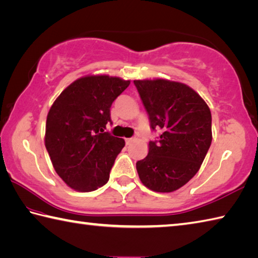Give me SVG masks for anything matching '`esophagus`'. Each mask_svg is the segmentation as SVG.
I'll return each instance as SVG.
<instances>
[{
  "mask_svg": "<svg viewBox=\"0 0 258 258\" xmlns=\"http://www.w3.org/2000/svg\"><path fill=\"white\" fill-rule=\"evenodd\" d=\"M133 142H134V138H127V139H125V144H127V145H130Z\"/></svg>",
  "mask_w": 258,
  "mask_h": 258,
  "instance_id": "esophagus-1",
  "label": "esophagus"
}]
</instances>
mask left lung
<instances>
[{
    "label": "left lung",
    "instance_id": "1",
    "mask_svg": "<svg viewBox=\"0 0 258 258\" xmlns=\"http://www.w3.org/2000/svg\"><path fill=\"white\" fill-rule=\"evenodd\" d=\"M150 128L160 136L136 164L139 178L155 192H173L200 169L212 142L211 112L191 87L164 79L136 80Z\"/></svg>",
    "mask_w": 258,
    "mask_h": 258
}]
</instances>
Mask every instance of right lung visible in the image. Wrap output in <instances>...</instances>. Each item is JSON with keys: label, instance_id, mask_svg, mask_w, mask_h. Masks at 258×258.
<instances>
[{"label": "right lung", "instance_id": "add662e5", "mask_svg": "<svg viewBox=\"0 0 258 258\" xmlns=\"http://www.w3.org/2000/svg\"><path fill=\"white\" fill-rule=\"evenodd\" d=\"M130 81L89 75L73 82L53 102L45 145L56 173L70 187L91 192L109 181L124 140L105 133L112 102Z\"/></svg>", "mask_w": 258, "mask_h": 258}]
</instances>
